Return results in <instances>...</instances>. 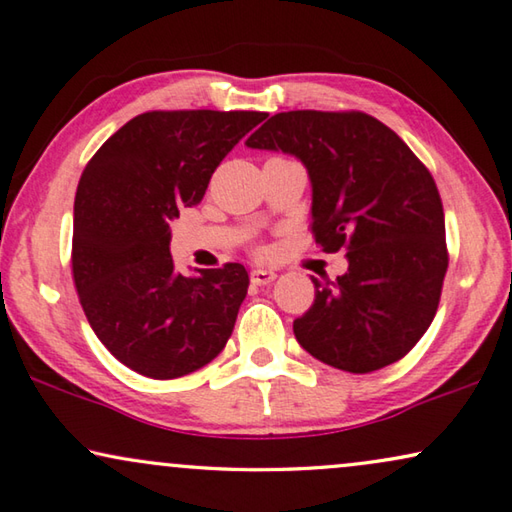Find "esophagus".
Masks as SVG:
<instances>
[{"label": "esophagus", "instance_id": "obj_1", "mask_svg": "<svg viewBox=\"0 0 512 512\" xmlns=\"http://www.w3.org/2000/svg\"><path fill=\"white\" fill-rule=\"evenodd\" d=\"M275 277H277V273L266 271V268H253V271H250V282H253L255 286L271 284V282L275 280Z\"/></svg>", "mask_w": 512, "mask_h": 512}]
</instances>
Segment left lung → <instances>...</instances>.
<instances>
[{
    "mask_svg": "<svg viewBox=\"0 0 512 512\" xmlns=\"http://www.w3.org/2000/svg\"><path fill=\"white\" fill-rule=\"evenodd\" d=\"M246 145L304 163L315 244L347 250L345 275L311 277L315 300L293 322L297 342L351 374L401 360L432 324L448 271L443 203L430 170L362 111H282Z\"/></svg>",
    "mask_w": 512,
    "mask_h": 512,
    "instance_id": "8db88e82",
    "label": "left lung"
}]
</instances>
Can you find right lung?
I'll list each match as a JSON object with an SVG mask.
<instances>
[{
  "instance_id": "add662e5",
  "label": "right lung",
  "mask_w": 512,
  "mask_h": 512,
  "mask_svg": "<svg viewBox=\"0 0 512 512\" xmlns=\"http://www.w3.org/2000/svg\"><path fill=\"white\" fill-rule=\"evenodd\" d=\"M264 111H145L109 136L73 203V282L111 356L147 378H179L226 347L248 291L241 264L185 277L170 221L197 206L210 176Z\"/></svg>"
}]
</instances>
